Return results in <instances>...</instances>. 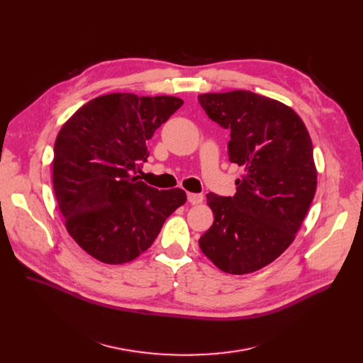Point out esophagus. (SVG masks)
Returning a JSON list of instances; mask_svg holds the SVG:
<instances>
[{
	"label": "esophagus",
	"instance_id": "obj_1",
	"mask_svg": "<svg viewBox=\"0 0 363 363\" xmlns=\"http://www.w3.org/2000/svg\"><path fill=\"white\" fill-rule=\"evenodd\" d=\"M186 198H188V201H189L192 205H198V203H201L202 199H203V196H202L201 194H192V192H188V194H186Z\"/></svg>",
	"mask_w": 363,
	"mask_h": 363
}]
</instances>
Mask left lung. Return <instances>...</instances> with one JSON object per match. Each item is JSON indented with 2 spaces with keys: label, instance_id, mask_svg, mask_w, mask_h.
<instances>
[{
  "label": "left lung",
  "instance_id": "1",
  "mask_svg": "<svg viewBox=\"0 0 363 363\" xmlns=\"http://www.w3.org/2000/svg\"><path fill=\"white\" fill-rule=\"evenodd\" d=\"M199 105L230 130L228 160L245 169L234 196L206 194L214 223L199 238L223 272L260 270L293 242L316 192L313 145L293 109L248 90L206 93Z\"/></svg>",
  "mask_w": 363,
  "mask_h": 363
}]
</instances>
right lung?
Segmentation results:
<instances>
[{"mask_svg":"<svg viewBox=\"0 0 363 363\" xmlns=\"http://www.w3.org/2000/svg\"><path fill=\"white\" fill-rule=\"evenodd\" d=\"M184 100L174 96H100L82 106L55 143L53 188L66 228L91 257L132 262L186 201L182 189L160 191L139 181L147 140Z\"/></svg>","mask_w":363,"mask_h":363,"instance_id":"obj_1","label":"right lung"}]
</instances>
